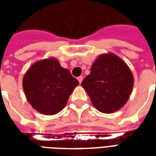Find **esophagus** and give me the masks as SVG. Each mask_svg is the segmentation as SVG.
<instances>
[{
  "label": "esophagus",
  "instance_id": "obj_1",
  "mask_svg": "<svg viewBox=\"0 0 156 156\" xmlns=\"http://www.w3.org/2000/svg\"><path fill=\"white\" fill-rule=\"evenodd\" d=\"M78 82H79V83H81L82 81H83V76H79V77H78Z\"/></svg>",
  "mask_w": 156,
  "mask_h": 156
}]
</instances>
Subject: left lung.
Here are the masks:
<instances>
[{"instance_id": "left-lung-1", "label": "left lung", "mask_w": 156, "mask_h": 156, "mask_svg": "<svg viewBox=\"0 0 156 156\" xmlns=\"http://www.w3.org/2000/svg\"><path fill=\"white\" fill-rule=\"evenodd\" d=\"M81 85L98 111L111 114L128 101L134 86V77L122 59L113 53H106L95 60L90 74Z\"/></svg>"}]
</instances>
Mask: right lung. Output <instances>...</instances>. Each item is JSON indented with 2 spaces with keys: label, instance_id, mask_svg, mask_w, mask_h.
<instances>
[{
  "label": "right lung",
  "instance_id": "add662e5",
  "mask_svg": "<svg viewBox=\"0 0 156 156\" xmlns=\"http://www.w3.org/2000/svg\"><path fill=\"white\" fill-rule=\"evenodd\" d=\"M78 81L54 58L36 62L24 75L22 86L27 101L37 111L53 115L63 109Z\"/></svg>",
  "mask_w": 156,
  "mask_h": 156
}]
</instances>
